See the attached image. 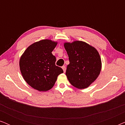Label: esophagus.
<instances>
[{
  "label": "esophagus",
  "mask_w": 125,
  "mask_h": 125,
  "mask_svg": "<svg viewBox=\"0 0 125 125\" xmlns=\"http://www.w3.org/2000/svg\"><path fill=\"white\" fill-rule=\"evenodd\" d=\"M62 68L63 69V71H64V72H65L66 71V66H62Z\"/></svg>",
  "instance_id": "1"
}]
</instances>
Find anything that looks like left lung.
Listing matches in <instances>:
<instances>
[{"mask_svg": "<svg viewBox=\"0 0 125 125\" xmlns=\"http://www.w3.org/2000/svg\"><path fill=\"white\" fill-rule=\"evenodd\" d=\"M69 57L66 76L70 83L78 89L88 88L96 80L101 70V60L94 48L86 42L76 41L65 42Z\"/></svg>", "mask_w": 125, "mask_h": 125, "instance_id": "left-lung-1", "label": "left lung"}]
</instances>
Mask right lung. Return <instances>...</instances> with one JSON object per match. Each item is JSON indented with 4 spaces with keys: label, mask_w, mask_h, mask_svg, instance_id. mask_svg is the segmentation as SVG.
Here are the masks:
<instances>
[{
    "label": "right lung",
    "mask_w": 125,
    "mask_h": 125,
    "mask_svg": "<svg viewBox=\"0 0 125 125\" xmlns=\"http://www.w3.org/2000/svg\"><path fill=\"white\" fill-rule=\"evenodd\" d=\"M57 42L42 40L27 48L20 59V69L24 79L39 91H47L53 86L57 76L63 73L56 66V57L52 53Z\"/></svg>",
    "instance_id": "right-lung-1"
}]
</instances>
